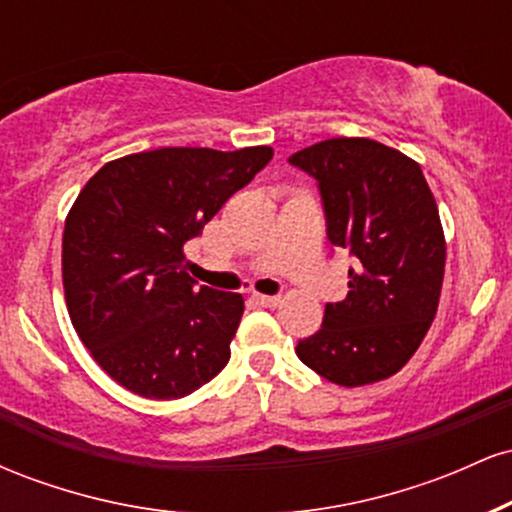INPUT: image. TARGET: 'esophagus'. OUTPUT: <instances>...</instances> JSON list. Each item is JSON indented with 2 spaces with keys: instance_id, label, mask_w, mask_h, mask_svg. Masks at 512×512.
Wrapping results in <instances>:
<instances>
[{
  "instance_id": "1",
  "label": "esophagus",
  "mask_w": 512,
  "mask_h": 512,
  "mask_svg": "<svg viewBox=\"0 0 512 512\" xmlns=\"http://www.w3.org/2000/svg\"><path fill=\"white\" fill-rule=\"evenodd\" d=\"M252 298H255V303L262 305V308H276V305L281 303L279 296H262V293H255Z\"/></svg>"
}]
</instances>
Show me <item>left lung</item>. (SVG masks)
I'll list each match as a JSON object with an SVG mask.
<instances>
[{"mask_svg": "<svg viewBox=\"0 0 512 512\" xmlns=\"http://www.w3.org/2000/svg\"><path fill=\"white\" fill-rule=\"evenodd\" d=\"M289 163L317 182L327 238L354 257L349 293L296 354L344 387L390 378L424 342L443 286V226L421 166L363 137L325 139Z\"/></svg>", "mask_w": 512, "mask_h": 512, "instance_id": "8db88e82", "label": "left lung"}]
</instances>
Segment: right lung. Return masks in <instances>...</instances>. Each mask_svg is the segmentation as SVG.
Instances as JSON below:
<instances>
[{
    "label": "right lung",
    "mask_w": 512,
    "mask_h": 512,
    "mask_svg": "<svg viewBox=\"0 0 512 512\" xmlns=\"http://www.w3.org/2000/svg\"><path fill=\"white\" fill-rule=\"evenodd\" d=\"M272 156V146H168L105 163L79 192L62 236L64 296L81 342L115 383L178 399L226 368L243 296L197 286L182 245Z\"/></svg>",
    "instance_id": "add662e5"
}]
</instances>
